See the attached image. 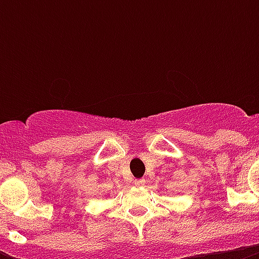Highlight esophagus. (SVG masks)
<instances>
[{
  "instance_id": "1",
  "label": "esophagus",
  "mask_w": 259,
  "mask_h": 259,
  "mask_svg": "<svg viewBox=\"0 0 259 259\" xmlns=\"http://www.w3.org/2000/svg\"><path fill=\"white\" fill-rule=\"evenodd\" d=\"M134 184L142 187V185H145V179H137V180H134Z\"/></svg>"
}]
</instances>
